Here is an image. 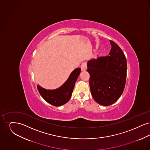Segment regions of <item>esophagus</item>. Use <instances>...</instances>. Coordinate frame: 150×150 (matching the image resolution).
I'll list each match as a JSON object with an SVG mask.
<instances>
[{"instance_id":"esophagus-1","label":"esophagus","mask_w":150,"mask_h":150,"mask_svg":"<svg viewBox=\"0 0 150 150\" xmlns=\"http://www.w3.org/2000/svg\"><path fill=\"white\" fill-rule=\"evenodd\" d=\"M80 67H81V71H85V70H86L87 69V64H86V62H83V63L81 64Z\"/></svg>"}]
</instances>
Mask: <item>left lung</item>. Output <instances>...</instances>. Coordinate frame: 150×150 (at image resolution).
<instances>
[{"label": "left lung", "instance_id": "8db88e82", "mask_svg": "<svg viewBox=\"0 0 150 150\" xmlns=\"http://www.w3.org/2000/svg\"><path fill=\"white\" fill-rule=\"evenodd\" d=\"M110 41L112 47L108 56L91 59L87 63L92 96L96 102L103 106L111 105L120 98L127 79L125 56L116 43Z\"/></svg>", "mask_w": 150, "mask_h": 150}]
</instances>
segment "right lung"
Segmentation results:
<instances>
[{
    "label": "right lung",
    "mask_w": 150,
    "mask_h": 150,
    "mask_svg": "<svg viewBox=\"0 0 150 150\" xmlns=\"http://www.w3.org/2000/svg\"><path fill=\"white\" fill-rule=\"evenodd\" d=\"M80 71V68L74 70L64 84L57 89L47 90L40 86H37L38 90L43 99L52 105L55 106L63 105L70 99L75 84Z\"/></svg>",
    "instance_id": "1"
}]
</instances>
